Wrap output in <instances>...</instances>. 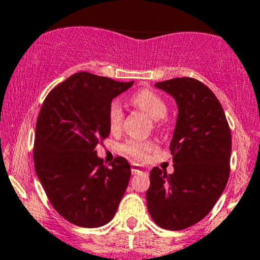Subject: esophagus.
I'll use <instances>...</instances> for the list:
<instances>
[{
	"mask_svg": "<svg viewBox=\"0 0 260 260\" xmlns=\"http://www.w3.org/2000/svg\"><path fill=\"white\" fill-rule=\"evenodd\" d=\"M131 171H132V173H138V172L142 171V166H140V164H136L133 163L132 166H131Z\"/></svg>",
	"mask_w": 260,
	"mask_h": 260,
	"instance_id": "1",
	"label": "esophagus"
}]
</instances>
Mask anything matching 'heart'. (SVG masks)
Listing matches in <instances>:
<instances>
[{
    "instance_id": "heart-1",
    "label": "heart",
    "mask_w": 260,
    "mask_h": 260,
    "mask_svg": "<svg viewBox=\"0 0 260 260\" xmlns=\"http://www.w3.org/2000/svg\"><path fill=\"white\" fill-rule=\"evenodd\" d=\"M133 105L138 108L141 111L150 116L152 120L160 124V120L166 118L168 114V106L164 101L163 97L155 93L150 89H141L136 92L131 99ZM108 125L111 133H116L120 131L123 124V109L119 105V103L113 101L108 108ZM120 150L124 152L127 156L132 157L135 160H144L149 156L150 152L155 150V144L151 141H141V140H128L120 146Z\"/></svg>"
}]
</instances>
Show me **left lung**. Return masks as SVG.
Wrapping results in <instances>:
<instances>
[{
	"label": "left lung",
	"mask_w": 260,
	"mask_h": 260,
	"mask_svg": "<svg viewBox=\"0 0 260 260\" xmlns=\"http://www.w3.org/2000/svg\"><path fill=\"white\" fill-rule=\"evenodd\" d=\"M155 87L176 100L178 115L169 146L174 172L152 168L147 209L159 227L179 231L208 215L224 191L231 131L215 94L198 79L174 78Z\"/></svg>",
	"instance_id": "obj_1"
}]
</instances>
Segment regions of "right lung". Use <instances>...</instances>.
Instances as JSON below:
<instances>
[{
	"label": "right lung",
	"instance_id": "1",
	"mask_svg": "<svg viewBox=\"0 0 260 260\" xmlns=\"http://www.w3.org/2000/svg\"><path fill=\"white\" fill-rule=\"evenodd\" d=\"M132 84L75 73L43 101L36 124V173L51 205L73 224L93 229L110 222L127 190V160L116 156L105 167L94 149L110 135L109 105Z\"/></svg>",
	"mask_w": 260,
	"mask_h": 260
}]
</instances>
